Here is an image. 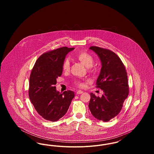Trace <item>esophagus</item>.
<instances>
[{
  "mask_svg": "<svg viewBox=\"0 0 154 154\" xmlns=\"http://www.w3.org/2000/svg\"><path fill=\"white\" fill-rule=\"evenodd\" d=\"M82 93H83V91H81V90H79V91H77L76 94H77V95H79V94H82Z\"/></svg>",
  "mask_w": 154,
  "mask_h": 154,
  "instance_id": "obj_1",
  "label": "esophagus"
}]
</instances>
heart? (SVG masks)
<instances>
[{
    "mask_svg": "<svg viewBox=\"0 0 154 154\" xmlns=\"http://www.w3.org/2000/svg\"><path fill=\"white\" fill-rule=\"evenodd\" d=\"M75 58L79 60H80L81 62L86 67L88 68L89 71L92 72L94 71L93 68V65L94 63V59L93 57L89 54L88 52L86 51H81L79 52L76 55ZM62 68L63 71L65 72H68L70 70V63L68 59H66L62 65ZM74 84L80 87H82L83 86V84L79 80H74Z\"/></svg>",
    "mask_w": 154,
    "mask_h": 154,
    "instance_id": "obj_1",
    "label": "heart"
}]
</instances>
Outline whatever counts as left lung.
Segmentation results:
<instances>
[{"label": "left lung", "mask_w": 154, "mask_h": 154, "mask_svg": "<svg viewBox=\"0 0 154 154\" xmlns=\"http://www.w3.org/2000/svg\"><path fill=\"white\" fill-rule=\"evenodd\" d=\"M101 60L102 68L96 88L103 91L101 97L91 93L89 109L94 117L108 122L116 117L129 94L128 75L124 63L116 54L109 50L92 46Z\"/></svg>", "instance_id": "obj_1"}]
</instances>
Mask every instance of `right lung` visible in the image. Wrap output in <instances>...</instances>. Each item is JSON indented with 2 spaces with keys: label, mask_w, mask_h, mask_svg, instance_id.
<instances>
[{
  "label": "right lung",
  "mask_w": 154,
  "mask_h": 154,
  "mask_svg": "<svg viewBox=\"0 0 154 154\" xmlns=\"http://www.w3.org/2000/svg\"><path fill=\"white\" fill-rule=\"evenodd\" d=\"M74 48L61 47L43 54L33 66L29 79V96L38 114L45 120L55 122L63 117L74 97V92L60 93L55 85L62 74L66 55Z\"/></svg>",
  "instance_id": "obj_1"
}]
</instances>
